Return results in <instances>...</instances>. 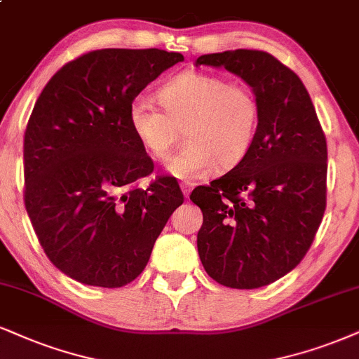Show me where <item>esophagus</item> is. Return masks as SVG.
Returning a JSON list of instances; mask_svg holds the SVG:
<instances>
[{
    "label": "esophagus",
    "mask_w": 359,
    "mask_h": 359,
    "mask_svg": "<svg viewBox=\"0 0 359 359\" xmlns=\"http://www.w3.org/2000/svg\"><path fill=\"white\" fill-rule=\"evenodd\" d=\"M180 188H181V191H183L184 198H187V200H188L189 193H191V189H193V184L191 183H181Z\"/></svg>",
    "instance_id": "esophagus-1"
}]
</instances>
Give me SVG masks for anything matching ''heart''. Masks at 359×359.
Here are the masks:
<instances>
[{
  "mask_svg": "<svg viewBox=\"0 0 359 359\" xmlns=\"http://www.w3.org/2000/svg\"><path fill=\"white\" fill-rule=\"evenodd\" d=\"M163 108L135 98L128 125L153 159H165L184 128L187 146L168 159L165 170L178 180L194 181L213 171L231 170L245 159L258 135L261 108L245 83L203 72H184L159 88Z\"/></svg>",
  "mask_w": 359,
  "mask_h": 359,
  "instance_id": "heart-1",
  "label": "heart"
}]
</instances>
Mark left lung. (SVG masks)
I'll use <instances>...</instances> for the list:
<instances>
[{
    "label": "left lung",
    "mask_w": 359,
    "mask_h": 359,
    "mask_svg": "<svg viewBox=\"0 0 359 359\" xmlns=\"http://www.w3.org/2000/svg\"><path fill=\"white\" fill-rule=\"evenodd\" d=\"M200 65L240 76L259 101L250 153L189 196L203 211L198 253L206 273L255 290L298 266L315 240L326 208V138L303 81L269 53H213Z\"/></svg>",
    "instance_id": "1"
}]
</instances>
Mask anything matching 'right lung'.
Listing matches in <instances>:
<instances>
[{
  "label": "right lung",
  "mask_w": 359,
  "mask_h": 359,
  "mask_svg": "<svg viewBox=\"0 0 359 359\" xmlns=\"http://www.w3.org/2000/svg\"><path fill=\"white\" fill-rule=\"evenodd\" d=\"M184 57L90 51L43 88L25 133V205L44 253L83 285L121 287L148 264L183 193L171 176L143 189L153 161L128 125L131 101Z\"/></svg>",
  "instance_id": "right-lung-1"
}]
</instances>
